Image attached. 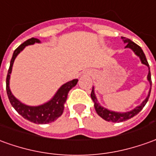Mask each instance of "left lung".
<instances>
[{
	"instance_id": "1",
	"label": "left lung",
	"mask_w": 156,
	"mask_h": 156,
	"mask_svg": "<svg viewBox=\"0 0 156 156\" xmlns=\"http://www.w3.org/2000/svg\"><path fill=\"white\" fill-rule=\"evenodd\" d=\"M121 39L123 41V42L125 44H126V48H130L131 50H133L134 53L140 58L141 60V63L143 64L146 65L147 67L149 68V73H148V76H147V80H149L150 82V85L151 86L152 84V81H151V75H150V65L148 64V61L146 59V57L144 53V51L141 49V47H139L138 45H137L136 43H134L133 41H132L130 39H127L126 37H121ZM150 90L149 91V94L148 96L146 97V98L142 102V104L140 105L137 106L136 108H134L133 109L130 110V111H127V112H115V111H112L110 109H108L101 106L100 104L98 103V101L97 99L96 94H95V92H94V87H92V92H91V98H92V101L94 103V108H95V110H96L97 114L99 115L100 117H102L104 120L107 121H111V122H122V121H127L131 118H133V116H135L136 115H137L138 113L141 111L143 108L145 106V105L147 104V102L149 100V98H150Z\"/></svg>"
}]
</instances>
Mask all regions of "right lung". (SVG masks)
I'll return each mask as SVG.
<instances>
[{"label": "right lung", "mask_w": 156, "mask_h": 156, "mask_svg": "<svg viewBox=\"0 0 156 156\" xmlns=\"http://www.w3.org/2000/svg\"><path fill=\"white\" fill-rule=\"evenodd\" d=\"M35 43H41V41L36 38L27 40L26 41L21 44L13 52L10 62V67L6 76V93L12 106L24 119L35 124H47L56 121L58 117L61 116V115L64 112V104L67 100L68 93L69 90H71L72 87H74L77 84L78 80L74 79L66 82L65 84L62 85L54 94V96L43 105H38V106H30L23 104L18 98H16L11 92L10 87H9L12 65L17 56L25 48V47L30 45H34Z\"/></svg>", "instance_id": "right-lung-1"}]
</instances>
